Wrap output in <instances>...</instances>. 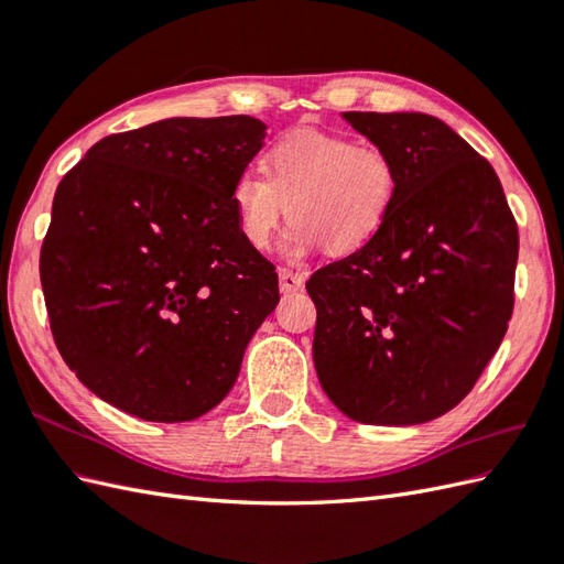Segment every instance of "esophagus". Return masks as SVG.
<instances>
[{"label":"esophagus","mask_w":564,"mask_h":564,"mask_svg":"<svg viewBox=\"0 0 564 564\" xmlns=\"http://www.w3.org/2000/svg\"><path fill=\"white\" fill-rule=\"evenodd\" d=\"M279 285H281V293H285V295L303 291V285H305V271L281 269V271H279Z\"/></svg>","instance_id":"1"}]
</instances>
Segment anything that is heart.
Instances as JSON below:
<instances>
[{
    "label": "heart",
    "mask_w": 564,
    "mask_h": 564,
    "mask_svg": "<svg viewBox=\"0 0 564 564\" xmlns=\"http://www.w3.org/2000/svg\"><path fill=\"white\" fill-rule=\"evenodd\" d=\"M398 186V166L382 148L301 128L271 145L263 176H237L230 203L239 235L254 249H267L291 213L281 251L297 261L319 247L332 254L366 247L388 223Z\"/></svg>",
    "instance_id": "1"
}]
</instances>
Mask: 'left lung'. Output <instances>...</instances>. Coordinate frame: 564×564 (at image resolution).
Returning <instances> with one entry per match:
<instances>
[{
  "label": "left lung",
  "instance_id": "1",
  "mask_svg": "<svg viewBox=\"0 0 564 564\" xmlns=\"http://www.w3.org/2000/svg\"><path fill=\"white\" fill-rule=\"evenodd\" d=\"M398 166L382 230L317 269L313 356L327 398L361 424H424L482 376L513 313L519 227L492 164L426 113H344Z\"/></svg>",
  "mask_w": 564,
  "mask_h": 564
}]
</instances>
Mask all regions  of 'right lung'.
<instances>
[{
	"mask_svg": "<svg viewBox=\"0 0 564 564\" xmlns=\"http://www.w3.org/2000/svg\"><path fill=\"white\" fill-rule=\"evenodd\" d=\"M263 138L251 116L166 118L99 140L63 176L41 283L59 356L104 402L174 424L232 390L279 303L230 203Z\"/></svg>",
	"mask_w": 564,
	"mask_h": 564,
	"instance_id": "add662e5",
	"label": "right lung"
}]
</instances>
